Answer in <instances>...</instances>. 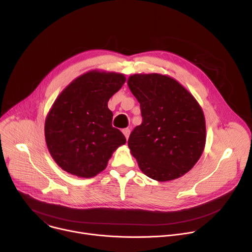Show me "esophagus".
Returning a JSON list of instances; mask_svg holds the SVG:
<instances>
[{
    "instance_id": "34e87169",
    "label": "esophagus",
    "mask_w": 252,
    "mask_h": 252,
    "mask_svg": "<svg viewBox=\"0 0 252 252\" xmlns=\"http://www.w3.org/2000/svg\"><path fill=\"white\" fill-rule=\"evenodd\" d=\"M123 133L125 134L126 138L127 139L128 136H129V133H130V129H129V128H124V129H123Z\"/></svg>"
}]
</instances>
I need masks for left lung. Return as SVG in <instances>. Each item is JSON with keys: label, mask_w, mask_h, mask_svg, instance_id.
Returning a JSON list of instances; mask_svg holds the SVG:
<instances>
[{"label": "left lung", "mask_w": 252, "mask_h": 252, "mask_svg": "<svg viewBox=\"0 0 252 252\" xmlns=\"http://www.w3.org/2000/svg\"><path fill=\"white\" fill-rule=\"evenodd\" d=\"M127 86L140 104L142 123L127 145L140 170L158 182L189 171L205 146V120L193 95L174 79L135 74Z\"/></svg>", "instance_id": "left-lung-1"}]
</instances>
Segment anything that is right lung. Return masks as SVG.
Instances as JSON below:
<instances>
[{
  "mask_svg": "<svg viewBox=\"0 0 252 252\" xmlns=\"http://www.w3.org/2000/svg\"><path fill=\"white\" fill-rule=\"evenodd\" d=\"M125 82L123 74L91 70L57 97L46 119L45 136L52 158L62 169L93 177L125 145L126 139L112 126L113 113L107 107Z\"/></svg>",
  "mask_w": 252,
  "mask_h": 252,
  "instance_id": "1",
  "label": "right lung"
}]
</instances>
